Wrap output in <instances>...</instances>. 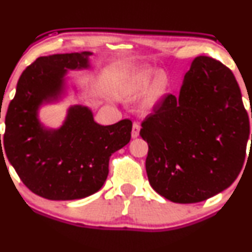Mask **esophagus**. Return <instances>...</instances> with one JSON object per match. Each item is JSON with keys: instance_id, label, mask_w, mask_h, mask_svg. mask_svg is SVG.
Segmentation results:
<instances>
[{"instance_id": "obj_1", "label": "esophagus", "mask_w": 252, "mask_h": 252, "mask_svg": "<svg viewBox=\"0 0 252 252\" xmlns=\"http://www.w3.org/2000/svg\"><path fill=\"white\" fill-rule=\"evenodd\" d=\"M139 129H141V126H139L138 123H134V124H132V130H131V137H132V138L138 137V135H139Z\"/></svg>"}]
</instances>
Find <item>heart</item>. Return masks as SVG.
I'll use <instances>...</instances> for the list:
<instances>
[{
  "mask_svg": "<svg viewBox=\"0 0 252 252\" xmlns=\"http://www.w3.org/2000/svg\"><path fill=\"white\" fill-rule=\"evenodd\" d=\"M171 78L168 72L155 68H141L130 72L122 84V95L128 98L142 97V108H156L170 93Z\"/></svg>",
  "mask_w": 252,
  "mask_h": 252,
  "instance_id": "heart-1",
  "label": "heart"
}]
</instances>
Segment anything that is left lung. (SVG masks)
Masks as SVG:
<instances>
[{"label":"left lung","instance_id":"left-lung-1","mask_svg":"<svg viewBox=\"0 0 252 252\" xmlns=\"http://www.w3.org/2000/svg\"><path fill=\"white\" fill-rule=\"evenodd\" d=\"M139 135L149 145V183L160 196L188 204L222 192L242 170L250 136L231 70L211 57H196L180 95L166 96Z\"/></svg>","mask_w":252,"mask_h":252}]
</instances>
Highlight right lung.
I'll list each match as a JSON object with an SVG mask.
<instances>
[{"mask_svg":"<svg viewBox=\"0 0 252 252\" xmlns=\"http://www.w3.org/2000/svg\"><path fill=\"white\" fill-rule=\"evenodd\" d=\"M92 55L82 51L38 57L22 72L8 107L3 149L24 186L43 198L70 201L98 191L108 177L110 156L131 138L130 120L101 126L80 104L69 107L60 128L39 121L41 107L68 94L69 70L90 69ZM0 147L3 155L1 134Z\"/></svg>","mask_w":252,"mask_h":252,"instance_id":"add662e5","label":"right lung"}]
</instances>
